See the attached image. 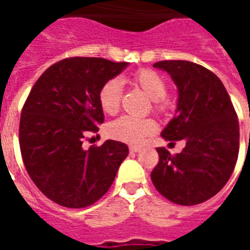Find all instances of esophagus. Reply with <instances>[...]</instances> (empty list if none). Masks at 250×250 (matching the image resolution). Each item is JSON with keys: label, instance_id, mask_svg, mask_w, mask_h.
<instances>
[{"label": "esophagus", "instance_id": "obj_1", "mask_svg": "<svg viewBox=\"0 0 250 250\" xmlns=\"http://www.w3.org/2000/svg\"><path fill=\"white\" fill-rule=\"evenodd\" d=\"M142 150V147L138 146H130V151L131 152H139Z\"/></svg>", "mask_w": 250, "mask_h": 250}]
</instances>
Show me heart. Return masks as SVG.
<instances>
[{"mask_svg": "<svg viewBox=\"0 0 250 250\" xmlns=\"http://www.w3.org/2000/svg\"><path fill=\"white\" fill-rule=\"evenodd\" d=\"M132 83L152 99L154 108L162 112L167 108L168 102L166 95V83L161 75L150 69H142L134 75ZM122 84L119 80L112 79L104 84L99 91V104L105 114L115 115L120 108ZM157 131V123L150 118H134L120 116L108 125V135L116 141L128 145H139Z\"/></svg>", "mask_w": 250, "mask_h": 250, "instance_id": "heart-1", "label": "heart"}]
</instances>
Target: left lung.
I'll return each mask as SVG.
<instances>
[{
  "label": "left lung",
  "mask_w": 250,
  "mask_h": 250,
  "mask_svg": "<svg viewBox=\"0 0 250 250\" xmlns=\"http://www.w3.org/2000/svg\"><path fill=\"white\" fill-rule=\"evenodd\" d=\"M154 66L167 72L178 89L175 116L161 136L185 139L186 146L177 155L158 147L152 184L174 204H201L218 193L234 170L240 147L236 111L222 82L205 66L185 60Z\"/></svg>",
  "instance_id": "obj_1"
}]
</instances>
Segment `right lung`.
<instances>
[{
	"instance_id": "add662e5",
	"label": "right lung",
	"mask_w": 250,
	"mask_h": 250,
	"mask_svg": "<svg viewBox=\"0 0 250 250\" xmlns=\"http://www.w3.org/2000/svg\"><path fill=\"white\" fill-rule=\"evenodd\" d=\"M128 62L71 57L49 66L32 88L20 119L26 171L45 197L65 208H85L108 191L128 147L105 141L83 148L104 122L99 91Z\"/></svg>"
}]
</instances>
